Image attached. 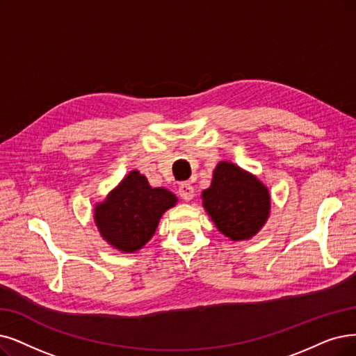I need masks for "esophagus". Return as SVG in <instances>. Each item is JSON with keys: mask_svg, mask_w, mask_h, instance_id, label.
<instances>
[{"mask_svg": "<svg viewBox=\"0 0 356 356\" xmlns=\"http://www.w3.org/2000/svg\"><path fill=\"white\" fill-rule=\"evenodd\" d=\"M178 194L181 195L182 200L190 202L191 198L194 197V187L191 186L190 182H182L181 186H179V188H178Z\"/></svg>", "mask_w": 356, "mask_h": 356, "instance_id": "esophagus-1", "label": "esophagus"}]
</instances>
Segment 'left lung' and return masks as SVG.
<instances>
[{
  "mask_svg": "<svg viewBox=\"0 0 356 356\" xmlns=\"http://www.w3.org/2000/svg\"><path fill=\"white\" fill-rule=\"evenodd\" d=\"M203 206L218 229L232 241L250 239L266 223L270 194L263 182L231 162H219Z\"/></svg>",
  "mask_w": 356,
  "mask_h": 356,
  "instance_id": "obj_1",
  "label": "left lung"
}]
</instances>
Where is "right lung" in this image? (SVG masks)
Returning <instances> with one entry per match:
<instances>
[{
  "label": "right lung",
  "instance_id": "right-lung-1",
  "mask_svg": "<svg viewBox=\"0 0 356 356\" xmlns=\"http://www.w3.org/2000/svg\"><path fill=\"white\" fill-rule=\"evenodd\" d=\"M177 197L165 188H152L145 175L131 170L102 203L95 207V222L102 238L122 252H136L153 236L163 213Z\"/></svg>",
  "mask_w": 356,
  "mask_h": 356
}]
</instances>
